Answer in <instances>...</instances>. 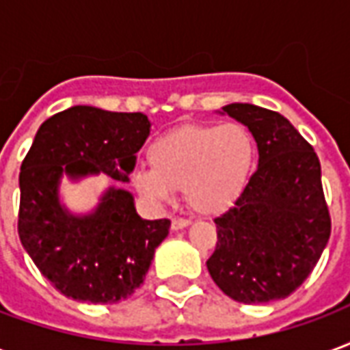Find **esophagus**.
Returning a JSON list of instances; mask_svg holds the SVG:
<instances>
[{
    "label": "esophagus",
    "mask_w": 350,
    "mask_h": 350,
    "mask_svg": "<svg viewBox=\"0 0 350 350\" xmlns=\"http://www.w3.org/2000/svg\"><path fill=\"white\" fill-rule=\"evenodd\" d=\"M189 223H191L189 219H182V217H176V219H172V230H182V228L187 227Z\"/></svg>",
    "instance_id": "1"
}]
</instances>
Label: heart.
Masks as SVG:
<instances>
[{
  "instance_id": "b5f03b06",
  "label": "heart",
  "mask_w": 350,
  "mask_h": 350,
  "mask_svg": "<svg viewBox=\"0 0 350 350\" xmlns=\"http://www.w3.org/2000/svg\"><path fill=\"white\" fill-rule=\"evenodd\" d=\"M152 167L133 172V185L153 202H168L183 187L198 213H221L234 204L250 180L255 142L240 123L183 125L155 138L148 150Z\"/></svg>"
}]
</instances>
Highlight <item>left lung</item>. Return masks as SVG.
<instances>
[{
  "label": "left lung",
  "instance_id": "8db88e82",
  "mask_svg": "<svg viewBox=\"0 0 350 350\" xmlns=\"http://www.w3.org/2000/svg\"><path fill=\"white\" fill-rule=\"evenodd\" d=\"M221 114L251 131L258 167L234 206L213 219L217 243L206 266L232 300H281L308 279L330 238L321 163L279 112L232 103Z\"/></svg>",
  "mask_w": 350,
  "mask_h": 350
}]
</instances>
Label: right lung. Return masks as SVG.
Listing matches in <instances>:
<instances>
[{
	"label": "right lung",
	"mask_w": 350,
	"mask_h": 350,
	"mask_svg": "<svg viewBox=\"0 0 350 350\" xmlns=\"http://www.w3.org/2000/svg\"><path fill=\"white\" fill-rule=\"evenodd\" d=\"M152 123L142 112L71 107L42 123L20 167V242L57 291L90 304L125 300L144 283L170 221L142 219L129 191L108 187L86 215L59 202V182H129Z\"/></svg>",
	"instance_id": "right-lung-1"
}]
</instances>
